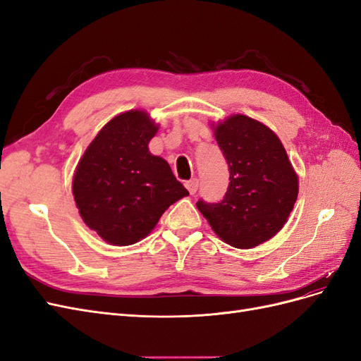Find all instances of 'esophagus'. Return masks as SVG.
Returning <instances> with one entry per match:
<instances>
[{"instance_id": "34e87169", "label": "esophagus", "mask_w": 361, "mask_h": 361, "mask_svg": "<svg viewBox=\"0 0 361 361\" xmlns=\"http://www.w3.org/2000/svg\"><path fill=\"white\" fill-rule=\"evenodd\" d=\"M185 187H187L190 194H195V192H197V188H199V180L197 179H190V180L185 182Z\"/></svg>"}]
</instances>
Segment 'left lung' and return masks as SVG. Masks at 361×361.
Returning <instances> with one entry per match:
<instances>
[{
  "label": "left lung",
  "instance_id": "left-lung-1",
  "mask_svg": "<svg viewBox=\"0 0 361 361\" xmlns=\"http://www.w3.org/2000/svg\"><path fill=\"white\" fill-rule=\"evenodd\" d=\"M228 164V188L218 203L197 202L199 211L223 241L253 248L268 241L288 221L298 195V176L279 137L244 114L214 126Z\"/></svg>",
  "mask_w": 361,
  "mask_h": 361
}]
</instances>
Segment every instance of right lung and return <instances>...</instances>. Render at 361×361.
Masks as SVG:
<instances>
[{
	"label": "right lung",
	"instance_id": "1",
	"mask_svg": "<svg viewBox=\"0 0 361 361\" xmlns=\"http://www.w3.org/2000/svg\"><path fill=\"white\" fill-rule=\"evenodd\" d=\"M158 125L130 110L111 118L76 167L72 191L84 223L113 245L146 238L169 206L188 195L166 159L152 155Z\"/></svg>",
	"mask_w": 361,
	"mask_h": 361
}]
</instances>
